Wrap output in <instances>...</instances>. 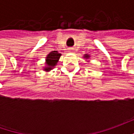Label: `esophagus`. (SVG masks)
<instances>
[{"mask_svg": "<svg viewBox=\"0 0 134 134\" xmlns=\"http://www.w3.org/2000/svg\"><path fill=\"white\" fill-rule=\"evenodd\" d=\"M69 51H73V48H70Z\"/></svg>", "mask_w": 134, "mask_h": 134, "instance_id": "esophagus-1", "label": "esophagus"}]
</instances>
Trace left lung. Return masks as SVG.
<instances>
[{
	"instance_id": "8db88e82",
	"label": "left lung",
	"mask_w": 134,
	"mask_h": 134,
	"mask_svg": "<svg viewBox=\"0 0 134 134\" xmlns=\"http://www.w3.org/2000/svg\"><path fill=\"white\" fill-rule=\"evenodd\" d=\"M84 57H85L86 58H89V57H90V56H89V55H87V54L84 55Z\"/></svg>"
}]
</instances>
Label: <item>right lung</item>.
<instances>
[{
    "mask_svg": "<svg viewBox=\"0 0 134 134\" xmlns=\"http://www.w3.org/2000/svg\"><path fill=\"white\" fill-rule=\"evenodd\" d=\"M60 56H61V54L58 53L57 51H51L46 57V63H45L47 64V66L44 68V69L45 71H48L52 69L57 65V63L58 62Z\"/></svg>",
    "mask_w": 134,
    "mask_h": 134,
    "instance_id": "add662e5",
    "label": "right lung"
}]
</instances>
